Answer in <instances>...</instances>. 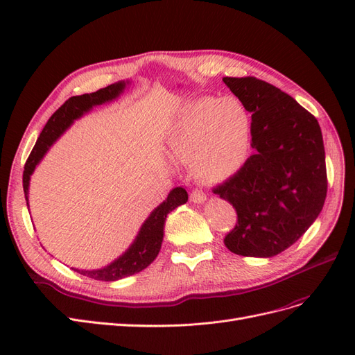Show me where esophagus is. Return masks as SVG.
<instances>
[{
	"label": "esophagus",
	"instance_id": "34e87169",
	"mask_svg": "<svg viewBox=\"0 0 355 355\" xmlns=\"http://www.w3.org/2000/svg\"><path fill=\"white\" fill-rule=\"evenodd\" d=\"M206 200H207V197H206V194H204L202 191L196 189V191H192V192H191V201H192V202L202 204V202L206 201Z\"/></svg>",
	"mask_w": 355,
	"mask_h": 355
}]
</instances>
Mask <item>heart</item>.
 I'll use <instances>...</instances> for the list:
<instances>
[{
	"label": "heart",
	"instance_id": "obj_1",
	"mask_svg": "<svg viewBox=\"0 0 355 355\" xmlns=\"http://www.w3.org/2000/svg\"><path fill=\"white\" fill-rule=\"evenodd\" d=\"M250 123L234 98L213 96L188 101L171 120L166 145L178 163H191L207 182H223L243 167L249 153Z\"/></svg>",
	"mask_w": 355,
	"mask_h": 355
}]
</instances>
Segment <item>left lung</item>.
<instances>
[{
  "label": "left lung",
  "mask_w": 355,
  "mask_h": 355,
  "mask_svg": "<svg viewBox=\"0 0 355 355\" xmlns=\"http://www.w3.org/2000/svg\"><path fill=\"white\" fill-rule=\"evenodd\" d=\"M223 83L252 112L254 154L214 194L230 201L237 225L225 245L240 256L272 257L315 222L327 192L323 135L292 96L254 77Z\"/></svg>",
  "instance_id": "obj_1"
}]
</instances>
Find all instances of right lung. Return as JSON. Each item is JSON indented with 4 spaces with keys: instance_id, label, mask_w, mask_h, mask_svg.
I'll list each match as a JSON object with an SVG mask.
<instances>
[{
    "instance_id": "1",
    "label": "right lung",
    "mask_w": 355,
    "mask_h": 355,
    "mask_svg": "<svg viewBox=\"0 0 355 355\" xmlns=\"http://www.w3.org/2000/svg\"><path fill=\"white\" fill-rule=\"evenodd\" d=\"M130 80H121L94 93L73 96V98H69L55 114L51 115L44 128H42L38 141L34 149H32V153L25 164L24 191L28 207L31 176L34 175L37 166L41 163V159L44 158L50 146H53V144H55L75 121L80 120L85 114H89L94 106H101L116 101L128 87H130ZM187 201L188 192L185 191V188H173L168 192L167 198L149 213V216L142 223V227L139 230L133 243L128 245V249L123 254L118 256L116 259H114L106 266L98 268V270H78V268H72V270L81 275L90 277L93 280L101 282H116L121 280L124 277H130L133 274L144 271L145 268L151 265L158 256L161 243H163L164 237V225L167 214L170 211H173L176 207L182 206V204H185Z\"/></svg>"
}]
</instances>
